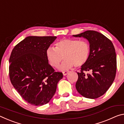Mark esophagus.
Listing matches in <instances>:
<instances>
[{
	"instance_id": "esophagus-1",
	"label": "esophagus",
	"mask_w": 124,
	"mask_h": 124,
	"mask_svg": "<svg viewBox=\"0 0 124 124\" xmlns=\"http://www.w3.org/2000/svg\"><path fill=\"white\" fill-rule=\"evenodd\" d=\"M69 72V71H64V72H63V75H64V76H66V75L68 74Z\"/></svg>"
}]
</instances>
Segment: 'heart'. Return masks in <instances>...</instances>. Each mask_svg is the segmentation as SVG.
<instances>
[{
    "instance_id": "obj_1",
    "label": "heart",
    "mask_w": 124,
    "mask_h": 124,
    "mask_svg": "<svg viewBox=\"0 0 124 124\" xmlns=\"http://www.w3.org/2000/svg\"><path fill=\"white\" fill-rule=\"evenodd\" d=\"M90 48L87 41L84 40L65 39L57 41L55 48L48 47L46 56L49 64L57 67L61 62L65 60L59 67L60 70H68L75 66L81 67L89 60Z\"/></svg>"
}]
</instances>
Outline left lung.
Masks as SVG:
<instances>
[{
  "instance_id": "8db88e82",
  "label": "left lung",
  "mask_w": 124,
  "mask_h": 124,
  "mask_svg": "<svg viewBox=\"0 0 124 124\" xmlns=\"http://www.w3.org/2000/svg\"><path fill=\"white\" fill-rule=\"evenodd\" d=\"M74 37H83L89 41V60L81 67L75 87L83 97L95 99L106 93L114 80L116 57L112 42L103 34L87 31ZM85 71L90 73L86 75Z\"/></svg>"
}]
</instances>
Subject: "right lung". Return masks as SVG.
Here are the masks:
<instances>
[{
    "label": "right lung",
    "mask_w": 124,
    "mask_h": 124,
    "mask_svg": "<svg viewBox=\"0 0 124 124\" xmlns=\"http://www.w3.org/2000/svg\"><path fill=\"white\" fill-rule=\"evenodd\" d=\"M56 37H26L12 50L9 59L11 84L28 103L40 106L50 102L63 74L54 72L46 51Z\"/></svg>",
    "instance_id": "right-lung-1"
}]
</instances>
